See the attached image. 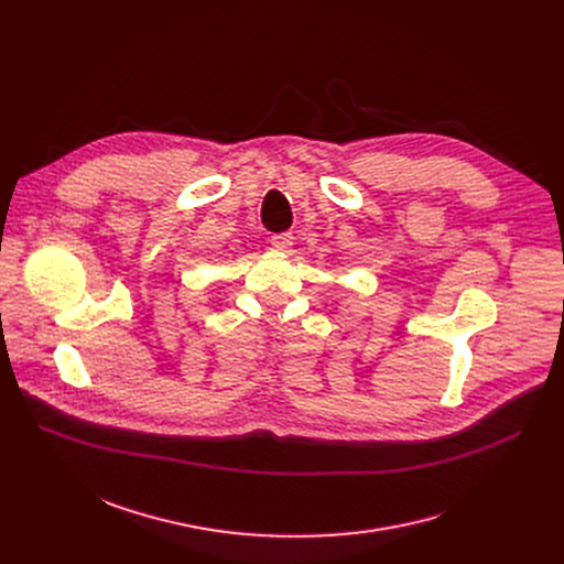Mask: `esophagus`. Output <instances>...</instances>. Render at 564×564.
<instances>
[{
    "instance_id": "34e87169",
    "label": "esophagus",
    "mask_w": 564,
    "mask_h": 564,
    "mask_svg": "<svg viewBox=\"0 0 564 564\" xmlns=\"http://www.w3.org/2000/svg\"><path fill=\"white\" fill-rule=\"evenodd\" d=\"M272 246H274L276 250H283V252H288V250L294 246V236H292L290 231H283V234H274V236H272Z\"/></svg>"
}]
</instances>
